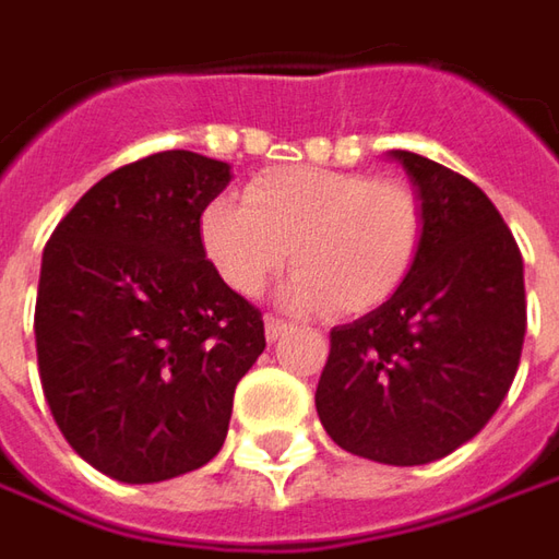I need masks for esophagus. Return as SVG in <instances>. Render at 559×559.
Instances as JSON below:
<instances>
[{
	"label": "esophagus",
	"instance_id": "1",
	"mask_svg": "<svg viewBox=\"0 0 559 559\" xmlns=\"http://www.w3.org/2000/svg\"><path fill=\"white\" fill-rule=\"evenodd\" d=\"M287 330H290V324H287V321H284V318H272V314H269V318H265V336H269V340H272V343H275V340H278V336H284V333H287Z\"/></svg>",
	"mask_w": 559,
	"mask_h": 559
}]
</instances>
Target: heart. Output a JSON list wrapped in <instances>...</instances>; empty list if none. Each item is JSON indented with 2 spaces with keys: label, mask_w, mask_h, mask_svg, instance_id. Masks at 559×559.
<instances>
[{
  "label": "heart",
  "mask_w": 559,
  "mask_h": 559,
  "mask_svg": "<svg viewBox=\"0 0 559 559\" xmlns=\"http://www.w3.org/2000/svg\"><path fill=\"white\" fill-rule=\"evenodd\" d=\"M199 235L216 275L238 294H260L290 253L287 299L364 314L409 278L425 241V207L404 180L272 168L245 186V201H207Z\"/></svg>",
  "instance_id": "obj_1"
}]
</instances>
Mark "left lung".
<instances>
[{
	"instance_id": "left-lung-1",
	"label": "left lung",
	"mask_w": 559,
	"mask_h": 559,
	"mask_svg": "<svg viewBox=\"0 0 559 559\" xmlns=\"http://www.w3.org/2000/svg\"><path fill=\"white\" fill-rule=\"evenodd\" d=\"M425 207V241L404 287L330 330L314 407L333 443L382 465H428L492 419L526 333L523 257L468 177L391 152Z\"/></svg>"
}]
</instances>
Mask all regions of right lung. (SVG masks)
<instances>
[{"label": "right lung", "mask_w": 559, "mask_h": 559, "mask_svg": "<svg viewBox=\"0 0 559 559\" xmlns=\"http://www.w3.org/2000/svg\"><path fill=\"white\" fill-rule=\"evenodd\" d=\"M229 165L168 150L106 174L41 253L36 355L57 428L121 484L207 465L263 355V314L204 257L199 216Z\"/></svg>", "instance_id": "1"}]
</instances>
